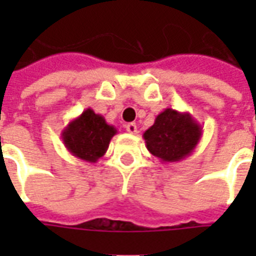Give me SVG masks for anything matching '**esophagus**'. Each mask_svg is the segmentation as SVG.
I'll list each match as a JSON object with an SVG mask.
<instances>
[{
	"instance_id": "obj_1",
	"label": "esophagus",
	"mask_w": 256,
	"mask_h": 256,
	"mask_svg": "<svg viewBox=\"0 0 256 256\" xmlns=\"http://www.w3.org/2000/svg\"><path fill=\"white\" fill-rule=\"evenodd\" d=\"M126 130H128L130 134H136V124L134 122H130V124H126Z\"/></svg>"
}]
</instances>
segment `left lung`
<instances>
[{
  "label": "left lung",
  "mask_w": 256,
  "mask_h": 256,
  "mask_svg": "<svg viewBox=\"0 0 256 256\" xmlns=\"http://www.w3.org/2000/svg\"><path fill=\"white\" fill-rule=\"evenodd\" d=\"M202 132V126L190 112L168 108L156 116L154 124L144 132V140L148 152L160 164H172L194 152Z\"/></svg>",
  "instance_id": "obj_1"
}]
</instances>
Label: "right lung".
<instances>
[{"mask_svg":"<svg viewBox=\"0 0 256 256\" xmlns=\"http://www.w3.org/2000/svg\"><path fill=\"white\" fill-rule=\"evenodd\" d=\"M116 134V128L112 124H108L104 116L88 108L70 120L62 130L61 138L72 156L96 164L108 152L110 140Z\"/></svg>","mask_w":256,"mask_h":256,"instance_id":"obj_1","label":"right lung"}]
</instances>
